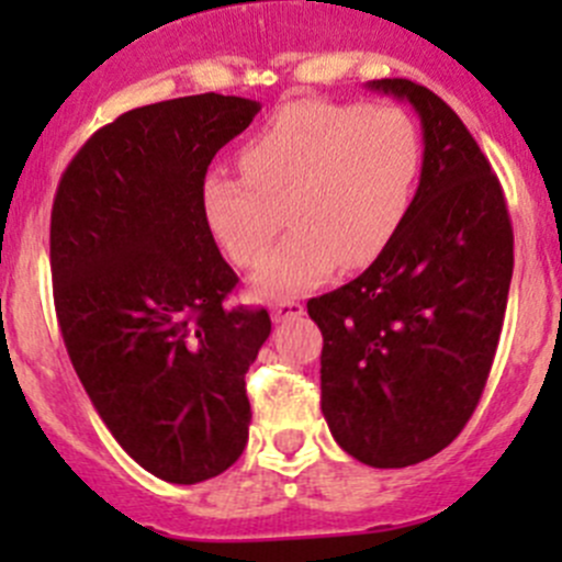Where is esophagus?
Listing matches in <instances>:
<instances>
[{"instance_id": "esophagus-1", "label": "esophagus", "mask_w": 562, "mask_h": 562, "mask_svg": "<svg viewBox=\"0 0 562 562\" xmlns=\"http://www.w3.org/2000/svg\"><path fill=\"white\" fill-rule=\"evenodd\" d=\"M304 315V304L302 302H293V299H280V302L271 307V321L280 323V321H291V317Z\"/></svg>"}]
</instances>
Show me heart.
<instances>
[{
  "label": "heart",
  "mask_w": 562,
  "mask_h": 562,
  "mask_svg": "<svg viewBox=\"0 0 562 562\" xmlns=\"http://www.w3.org/2000/svg\"><path fill=\"white\" fill-rule=\"evenodd\" d=\"M418 162V133L400 108L293 103L245 144V179H203V217L234 263L255 266L285 209L293 231L255 271L252 288L260 296L296 293L339 263L370 266L389 247Z\"/></svg>",
  "instance_id": "1"
}]
</instances>
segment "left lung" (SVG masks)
I'll return each mask as SVG.
<instances>
[{
    "label": "left lung",
    "mask_w": 562,
    "mask_h": 562,
    "mask_svg": "<svg viewBox=\"0 0 562 562\" xmlns=\"http://www.w3.org/2000/svg\"><path fill=\"white\" fill-rule=\"evenodd\" d=\"M370 92L422 119L418 190L370 269L310 299L323 334L321 411L339 449L407 468L462 432L490 378L514 271L501 181L462 119L427 87L381 78Z\"/></svg>",
    "instance_id": "8db88e82"
}]
</instances>
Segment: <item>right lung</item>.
<instances>
[{
  "label": "right lung",
  "instance_id": "1",
  "mask_svg": "<svg viewBox=\"0 0 562 562\" xmlns=\"http://www.w3.org/2000/svg\"><path fill=\"white\" fill-rule=\"evenodd\" d=\"M260 103L192 94L135 108L81 146L50 212L61 337L94 411L151 475L198 484L249 435L245 375L266 310L225 307L239 277L203 217L209 162Z\"/></svg>",
  "mask_w": 562,
  "mask_h": 562
}]
</instances>
